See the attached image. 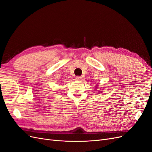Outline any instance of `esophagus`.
<instances>
[{"label": "esophagus", "mask_w": 152, "mask_h": 152, "mask_svg": "<svg viewBox=\"0 0 152 152\" xmlns=\"http://www.w3.org/2000/svg\"><path fill=\"white\" fill-rule=\"evenodd\" d=\"M75 79L77 80H80L82 78V77H80V76H77V77H75Z\"/></svg>", "instance_id": "1"}]
</instances>
